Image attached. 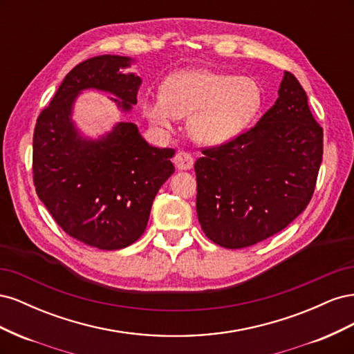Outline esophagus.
<instances>
[{"label": "esophagus", "instance_id": "esophagus-1", "mask_svg": "<svg viewBox=\"0 0 354 354\" xmlns=\"http://www.w3.org/2000/svg\"><path fill=\"white\" fill-rule=\"evenodd\" d=\"M194 162H195L194 156L185 151L177 152L174 156V164L178 169H190L192 167H194Z\"/></svg>", "mask_w": 354, "mask_h": 354}]
</instances>
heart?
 <instances>
[{
    "instance_id": "1",
    "label": "heart",
    "mask_w": 354,
    "mask_h": 354,
    "mask_svg": "<svg viewBox=\"0 0 354 354\" xmlns=\"http://www.w3.org/2000/svg\"><path fill=\"white\" fill-rule=\"evenodd\" d=\"M261 106V90L245 77L190 69L176 73L162 94L143 100V113L155 127L169 130L176 118H187L195 142L216 146L241 133Z\"/></svg>"
}]
</instances>
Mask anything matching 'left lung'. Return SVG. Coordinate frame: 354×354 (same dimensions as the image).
I'll use <instances>...</instances> for the list:
<instances>
[{
    "label": "left lung",
    "mask_w": 354,
    "mask_h": 354,
    "mask_svg": "<svg viewBox=\"0 0 354 354\" xmlns=\"http://www.w3.org/2000/svg\"><path fill=\"white\" fill-rule=\"evenodd\" d=\"M279 97L248 131L202 149L195 162L203 233L229 250L273 236L308 205L324 155V130L307 94L285 72Z\"/></svg>",
    "instance_id": "8db88e82"
}]
</instances>
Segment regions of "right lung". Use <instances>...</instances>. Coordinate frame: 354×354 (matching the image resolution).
<instances>
[{"mask_svg":"<svg viewBox=\"0 0 354 354\" xmlns=\"http://www.w3.org/2000/svg\"><path fill=\"white\" fill-rule=\"evenodd\" d=\"M130 57L97 56L75 66L37 120L32 171L38 198L69 236L113 251L142 236L153 199L174 173V149H159L133 122H120L99 140L84 138L71 120L87 88L108 91L131 111L142 80L122 73Z\"/></svg>","mask_w":354,"mask_h":354,"instance_id":"obj_1","label":"right lung"}]
</instances>
